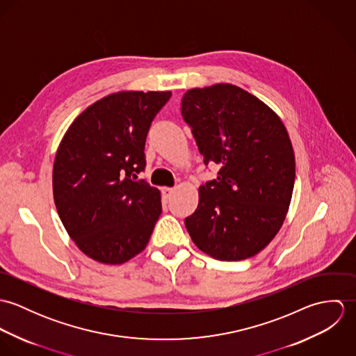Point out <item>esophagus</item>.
Here are the masks:
<instances>
[{"instance_id":"1","label":"esophagus","mask_w":356,"mask_h":356,"mask_svg":"<svg viewBox=\"0 0 356 356\" xmlns=\"http://www.w3.org/2000/svg\"><path fill=\"white\" fill-rule=\"evenodd\" d=\"M172 192H174V189H172V188H163V189H161V193H163V199H164V202H168V200H170V197H171Z\"/></svg>"}]
</instances>
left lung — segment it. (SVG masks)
Listing matches in <instances>:
<instances>
[{
	"mask_svg": "<svg viewBox=\"0 0 356 356\" xmlns=\"http://www.w3.org/2000/svg\"><path fill=\"white\" fill-rule=\"evenodd\" d=\"M204 164L218 177L199 188L185 226L216 260L260 252L281 229L295 185V153L280 116L247 90L218 83L188 90L181 102Z\"/></svg>",
	"mask_w": 356,
	"mask_h": 356,
	"instance_id": "left-lung-1",
	"label": "left lung"
}]
</instances>
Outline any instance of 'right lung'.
Instances as JSON below:
<instances>
[{"mask_svg":"<svg viewBox=\"0 0 356 356\" xmlns=\"http://www.w3.org/2000/svg\"><path fill=\"white\" fill-rule=\"evenodd\" d=\"M171 92H119L68 127L53 164V197L76 247L105 264L143 252L161 213L160 192L137 175L145 141Z\"/></svg>","mask_w":356,"mask_h":356,"instance_id":"right-lung-1","label":"right lung"}]
</instances>
